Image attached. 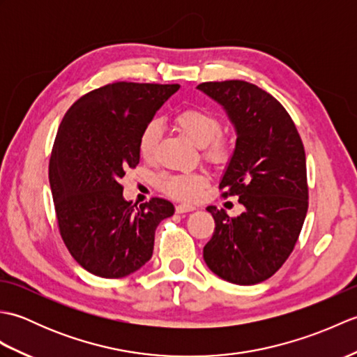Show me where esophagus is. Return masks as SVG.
I'll list each match as a JSON object with an SVG mask.
<instances>
[{
    "instance_id": "esophagus-1",
    "label": "esophagus",
    "mask_w": 357,
    "mask_h": 357,
    "mask_svg": "<svg viewBox=\"0 0 357 357\" xmlns=\"http://www.w3.org/2000/svg\"><path fill=\"white\" fill-rule=\"evenodd\" d=\"M196 210V206L193 204H179L176 206V213H188V211Z\"/></svg>"
}]
</instances>
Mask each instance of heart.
I'll use <instances>...</instances> for the list:
<instances>
[{
  "label": "heart",
  "mask_w": 357,
  "mask_h": 357,
  "mask_svg": "<svg viewBox=\"0 0 357 357\" xmlns=\"http://www.w3.org/2000/svg\"><path fill=\"white\" fill-rule=\"evenodd\" d=\"M178 128L188 139L198 147H204V156L210 162L222 164L230 156V142L221 135V121L213 113L192 107L179 112L174 118ZM162 135V123L159 119H151L142 128L138 141L139 155L150 161L156 155L159 139ZM158 185L165 193L173 198L192 201L202 193L207 185V174L202 172H178V173H162L158 178Z\"/></svg>",
  "instance_id": "heart-1"
}]
</instances>
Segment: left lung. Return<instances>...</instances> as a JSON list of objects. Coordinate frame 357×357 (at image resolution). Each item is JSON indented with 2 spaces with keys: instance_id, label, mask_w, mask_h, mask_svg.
I'll return each mask as SVG.
<instances>
[{
  "instance_id": "obj_1",
  "label": "left lung",
  "mask_w": 357,
  "mask_h": 357,
  "mask_svg": "<svg viewBox=\"0 0 357 357\" xmlns=\"http://www.w3.org/2000/svg\"><path fill=\"white\" fill-rule=\"evenodd\" d=\"M222 105L236 146L222 174V196H239L244 211L230 218L208 206L213 236L204 247L208 268L231 284L255 285L282 267L298 242L308 208L305 150L276 98L247 81L202 82Z\"/></svg>"
}]
</instances>
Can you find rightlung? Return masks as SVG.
<instances>
[{
  "label": "right lung",
  "instance_id": "obj_1",
  "mask_svg": "<svg viewBox=\"0 0 357 357\" xmlns=\"http://www.w3.org/2000/svg\"><path fill=\"white\" fill-rule=\"evenodd\" d=\"M179 84L113 82L81 96L59 124L49 181L59 233L73 259L95 276L132 275L153 255L170 201L133 206L121 179L139 164L142 128Z\"/></svg>",
  "mask_w": 357,
  "mask_h": 357
}]
</instances>
